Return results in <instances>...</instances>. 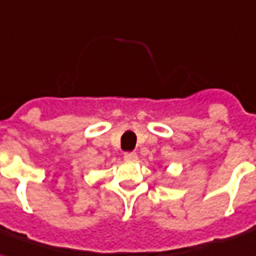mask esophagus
<instances>
[{"mask_svg": "<svg viewBox=\"0 0 256 256\" xmlns=\"http://www.w3.org/2000/svg\"><path fill=\"white\" fill-rule=\"evenodd\" d=\"M124 160L126 162H134V161H138V154L134 153V152H128V153L124 154Z\"/></svg>", "mask_w": 256, "mask_h": 256, "instance_id": "obj_1", "label": "esophagus"}]
</instances>
